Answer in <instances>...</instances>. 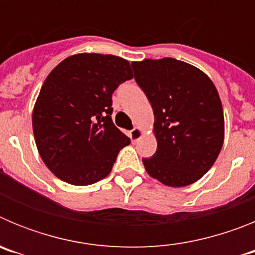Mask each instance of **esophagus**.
Wrapping results in <instances>:
<instances>
[{
	"instance_id": "obj_1",
	"label": "esophagus",
	"mask_w": 255,
	"mask_h": 255,
	"mask_svg": "<svg viewBox=\"0 0 255 255\" xmlns=\"http://www.w3.org/2000/svg\"><path fill=\"white\" fill-rule=\"evenodd\" d=\"M141 135H143V130L140 128H134V129L130 131V139L132 141H136L141 138Z\"/></svg>"
}]
</instances>
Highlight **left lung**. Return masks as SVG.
<instances>
[{
	"label": "left lung",
	"instance_id": "1",
	"mask_svg": "<svg viewBox=\"0 0 255 255\" xmlns=\"http://www.w3.org/2000/svg\"><path fill=\"white\" fill-rule=\"evenodd\" d=\"M131 66L154 114L157 150L143 158L144 167L172 188L198 181L224 144V110L215 84L198 67L171 57Z\"/></svg>",
	"mask_w": 255,
	"mask_h": 255
}]
</instances>
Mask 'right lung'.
Returning a JSON list of instances; mask_svg holds the SVG:
<instances>
[{"instance_id":"add662e5","label":"right lung","mask_w":255,"mask_h":255,"mask_svg":"<svg viewBox=\"0 0 255 255\" xmlns=\"http://www.w3.org/2000/svg\"><path fill=\"white\" fill-rule=\"evenodd\" d=\"M131 78L129 61L100 53L70 56L49 73L31 120L39 155L58 179L85 186L111 172L130 144L112 123V93Z\"/></svg>"}]
</instances>
